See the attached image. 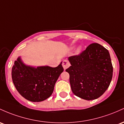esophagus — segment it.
Listing matches in <instances>:
<instances>
[{
  "label": "esophagus",
  "instance_id": "1",
  "mask_svg": "<svg viewBox=\"0 0 124 124\" xmlns=\"http://www.w3.org/2000/svg\"><path fill=\"white\" fill-rule=\"evenodd\" d=\"M62 66H63V69H66L67 68H68L69 66H70V63L69 62V61H68L67 60H65V61H63V63H62Z\"/></svg>",
  "mask_w": 124,
  "mask_h": 124
}]
</instances>
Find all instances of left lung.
Returning a JSON list of instances; mask_svg holds the SVG:
<instances>
[{
  "instance_id": "8db88e82",
  "label": "left lung",
  "mask_w": 124,
  "mask_h": 124,
  "mask_svg": "<svg viewBox=\"0 0 124 124\" xmlns=\"http://www.w3.org/2000/svg\"><path fill=\"white\" fill-rule=\"evenodd\" d=\"M68 59L71 66L66 71L69 74L73 93L88 101L100 97L108 89L112 78L113 66L108 50L93 43Z\"/></svg>"
}]
</instances>
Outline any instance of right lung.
<instances>
[{
    "label": "right lung",
    "instance_id": "right-lung-1",
    "mask_svg": "<svg viewBox=\"0 0 124 124\" xmlns=\"http://www.w3.org/2000/svg\"><path fill=\"white\" fill-rule=\"evenodd\" d=\"M63 71L62 63L56 68H35L24 65L19 57L12 67V81L23 97L30 101L40 102L52 94L55 83Z\"/></svg>",
    "mask_w": 124,
    "mask_h": 124
}]
</instances>
